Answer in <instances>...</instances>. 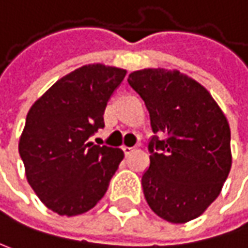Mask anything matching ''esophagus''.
Returning <instances> with one entry per match:
<instances>
[{"mask_svg":"<svg viewBox=\"0 0 248 248\" xmlns=\"http://www.w3.org/2000/svg\"><path fill=\"white\" fill-rule=\"evenodd\" d=\"M123 151H124V154L128 156V155H131L134 151H135V148H134V147H123Z\"/></svg>","mask_w":248,"mask_h":248,"instance_id":"esophagus-1","label":"esophagus"}]
</instances>
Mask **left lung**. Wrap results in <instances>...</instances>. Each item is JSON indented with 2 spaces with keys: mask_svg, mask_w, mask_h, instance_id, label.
Here are the masks:
<instances>
[{
  "mask_svg": "<svg viewBox=\"0 0 248 248\" xmlns=\"http://www.w3.org/2000/svg\"><path fill=\"white\" fill-rule=\"evenodd\" d=\"M128 83L145 101L154 133L144 196L161 219L182 224L199 217L220 195L232 168L230 127L199 81L173 69H142Z\"/></svg>",
  "mask_w": 248,
  "mask_h": 248,
  "instance_id": "8db88e82",
  "label": "left lung"
}]
</instances>
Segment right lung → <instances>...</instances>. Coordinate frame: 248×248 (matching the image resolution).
Instances as JSON below:
<instances>
[{
	"mask_svg": "<svg viewBox=\"0 0 248 248\" xmlns=\"http://www.w3.org/2000/svg\"><path fill=\"white\" fill-rule=\"evenodd\" d=\"M125 73L103 63L84 64L58 80L28 111L18 144L27 181L59 216L93 209L124 158L123 150L87 140L104 127L107 101Z\"/></svg>",
	"mask_w": 248,
	"mask_h": 248,
	"instance_id": "obj_1",
	"label": "right lung"
}]
</instances>
